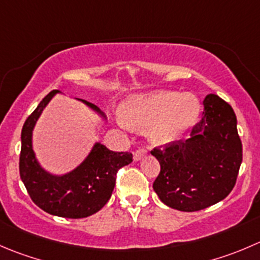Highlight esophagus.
<instances>
[{
  "label": "esophagus",
  "instance_id": "esophagus-1",
  "mask_svg": "<svg viewBox=\"0 0 260 260\" xmlns=\"http://www.w3.org/2000/svg\"><path fill=\"white\" fill-rule=\"evenodd\" d=\"M146 155H147V151H146L145 148H138V150H136L135 155H133V158H135L136 161H138L142 157H145Z\"/></svg>",
  "mask_w": 260,
  "mask_h": 260
}]
</instances>
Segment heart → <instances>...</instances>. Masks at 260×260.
<instances>
[{"mask_svg": "<svg viewBox=\"0 0 260 260\" xmlns=\"http://www.w3.org/2000/svg\"><path fill=\"white\" fill-rule=\"evenodd\" d=\"M198 114L197 98L174 91L133 95L119 108L122 122L135 129L151 128L150 138L156 145H168L180 138Z\"/></svg>", "mask_w": 260, "mask_h": 260, "instance_id": "obj_1", "label": "heart"}]
</instances>
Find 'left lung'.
Returning a JSON list of instances; mask_svg holds the SVG:
<instances>
[{"label": "left lung", "instance_id": "left-lung-1", "mask_svg": "<svg viewBox=\"0 0 260 260\" xmlns=\"http://www.w3.org/2000/svg\"><path fill=\"white\" fill-rule=\"evenodd\" d=\"M202 119L191 137L153 147L160 173L153 190L174 210L194 212L226 198L243 161V145L230 104L215 94L206 96Z\"/></svg>", "mask_w": 260, "mask_h": 260}]
</instances>
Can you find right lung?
<instances>
[{
  "mask_svg": "<svg viewBox=\"0 0 260 260\" xmlns=\"http://www.w3.org/2000/svg\"><path fill=\"white\" fill-rule=\"evenodd\" d=\"M58 90L50 91L27 117L21 131L20 178L32 202L50 215L66 218H84L102 210L110 200L120 168L133 161L131 152H117L96 143L86 160L71 173L53 176L45 173L35 160L31 132L45 105ZM100 113L96 105L82 100Z\"/></svg>",
  "mask_w": 260,
  "mask_h": 260,
  "instance_id": "add662e5",
  "label": "right lung"
}]
</instances>
